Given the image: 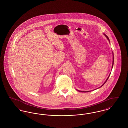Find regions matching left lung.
Wrapping results in <instances>:
<instances>
[{
  "instance_id": "8db88e82",
  "label": "left lung",
  "mask_w": 128,
  "mask_h": 128,
  "mask_svg": "<svg viewBox=\"0 0 128 128\" xmlns=\"http://www.w3.org/2000/svg\"><path fill=\"white\" fill-rule=\"evenodd\" d=\"M104 34L106 36V37L107 38V39H108V41L110 42V40H109V38H108V36L106 34ZM112 53H113V64H112V68H113V64H114V54H113V52H112ZM110 74H109V76H108V78L106 79V81L104 82V84L102 85V86H101V87H102L105 83H106V82L107 81V80H108V78H109V76H110ZM78 91H79V92H88V91H87V92H83V91H80V90H78Z\"/></svg>"
}]
</instances>
